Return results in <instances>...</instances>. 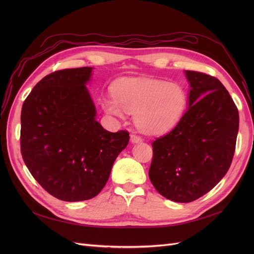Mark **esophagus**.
I'll list each match as a JSON object with an SVG mask.
<instances>
[{
	"instance_id": "esophagus-1",
	"label": "esophagus",
	"mask_w": 254,
	"mask_h": 254,
	"mask_svg": "<svg viewBox=\"0 0 254 254\" xmlns=\"http://www.w3.org/2000/svg\"><path fill=\"white\" fill-rule=\"evenodd\" d=\"M130 142L132 144H137V143H141L142 139L139 135H135V134H131L130 135Z\"/></svg>"
}]
</instances>
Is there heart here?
<instances>
[{
  "mask_svg": "<svg viewBox=\"0 0 254 254\" xmlns=\"http://www.w3.org/2000/svg\"><path fill=\"white\" fill-rule=\"evenodd\" d=\"M113 96L102 99L104 111L118 119L134 114L136 127L147 134L171 130L186 108L187 95L175 82L142 77L121 78L112 87Z\"/></svg>",
  "mask_w": 254,
  "mask_h": 254,
  "instance_id": "1",
  "label": "heart"
}]
</instances>
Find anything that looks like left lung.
<instances>
[{
  "instance_id": "obj_1",
  "label": "left lung",
  "mask_w": 254,
  "mask_h": 254,
  "mask_svg": "<svg viewBox=\"0 0 254 254\" xmlns=\"http://www.w3.org/2000/svg\"><path fill=\"white\" fill-rule=\"evenodd\" d=\"M190 83L187 112L170 133L152 142V186L175 202H190L227 174L234 156L240 117L217 78L184 71Z\"/></svg>"
}]
</instances>
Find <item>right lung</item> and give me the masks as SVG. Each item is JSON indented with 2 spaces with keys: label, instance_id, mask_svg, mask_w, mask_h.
Wrapping results in <instances>:
<instances>
[{
  "label": "right lung",
  "instance_id": "obj_1",
  "mask_svg": "<svg viewBox=\"0 0 254 254\" xmlns=\"http://www.w3.org/2000/svg\"><path fill=\"white\" fill-rule=\"evenodd\" d=\"M93 67L66 68L45 76L21 111V152L40 186L64 201L95 197L129 142L125 130L107 131L86 87Z\"/></svg>",
  "mask_w": 254,
  "mask_h": 254
}]
</instances>
